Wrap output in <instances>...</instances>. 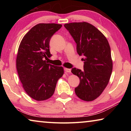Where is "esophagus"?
<instances>
[{
    "mask_svg": "<svg viewBox=\"0 0 131 131\" xmlns=\"http://www.w3.org/2000/svg\"><path fill=\"white\" fill-rule=\"evenodd\" d=\"M64 70H65V72H66V73H70L71 72V70L70 69H68V68H65L64 69Z\"/></svg>",
    "mask_w": 131,
    "mask_h": 131,
    "instance_id": "1",
    "label": "esophagus"
}]
</instances>
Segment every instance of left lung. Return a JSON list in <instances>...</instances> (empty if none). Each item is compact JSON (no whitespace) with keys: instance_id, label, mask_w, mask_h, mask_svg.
<instances>
[{"instance_id":"left-lung-1","label":"left lung","mask_w":131,"mask_h":131,"mask_svg":"<svg viewBox=\"0 0 131 131\" xmlns=\"http://www.w3.org/2000/svg\"><path fill=\"white\" fill-rule=\"evenodd\" d=\"M77 44V52L84 58V70L73 68L79 77L75 93L80 99L92 101L99 96L107 85L113 70L111 50L107 39L94 25L86 22L64 25Z\"/></svg>"}]
</instances>
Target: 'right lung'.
Masks as SVG:
<instances>
[{
	"mask_svg": "<svg viewBox=\"0 0 131 131\" xmlns=\"http://www.w3.org/2000/svg\"><path fill=\"white\" fill-rule=\"evenodd\" d=\"M57 24H39L24 36L19 44L16 67L24 90L35 100L48 99L54 94L57 83L63 76L62 66L46 63L51 56L50 39L62 27Z\"/></svg>",
	"mask_w": 131,
	"mask_h": 131,
	"instance_id": "right-lung-1",
	"label": "right lung"
}]
</instances>
